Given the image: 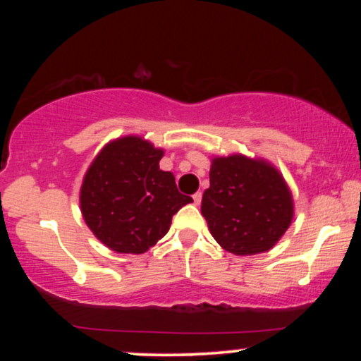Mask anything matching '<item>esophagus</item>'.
I'll list each match as a JSON object with an SVG mask.
<instances>
[{"mask_svg":"<svg viewBox=\"0 0 361 361\" xmlns=\"http://www.w3.org/2000/svg\"><path fill=\"white\" fill-rule=\"evenodd\" d=\"M193 202H195V205H200V202H202V193L200 192L193 193Z\"/></svg>","mask_w":361,"mask_h":361,"instance_id":"esophagus-1","label":"esophagus"}]
</instances>
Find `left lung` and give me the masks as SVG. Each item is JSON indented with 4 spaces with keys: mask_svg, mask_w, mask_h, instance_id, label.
Instances as JSON below:
<instances>
[{
    "mask_svg": "<svg viewBox=\"0 0 361 361\" xmlns=\"http://www.w3.org/2000/svg\"><path fill=\"white\" fill-rule=\"evenodd\" d=\"M202 215L214 239L233 255H258L275 246L293 215L292 195L280 173L246 156L215 157Z\"/></svg>",
    "mask_w": 361,
    "mask_h": 361,
    "instance_id": "8db88e82",
    "label": "left lung"
}]
</instances>
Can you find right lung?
<instances>
[{
	"label": "right lung",
	"instance_id": "right-lung-1",
	"mask_svg": "<svg viewBox=\"0 0 361 361\" xmlns=\"http://www.w3.org/2000/svg\"><path fill=\"white\" fill-rule=\"evenodd\" d=\"M163 151L140 137L103 147L81 186V212L100 241L117 252L140 255L169 231L192 197L178 192L175 176L161 171Z\"/></svg>",
	"mask_w": 361,
	"mask_h": 361
}]
</instances>
